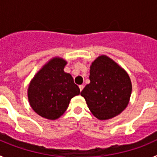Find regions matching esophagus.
Masks as SVG:
<instances>
[{"label":"esophagus","mask_w":157,"mask_h":157,"mask_svg":"<svg viewBox=\"0 0 157 157\" xmlns=\"http://www.w3.org/2000/svg\"><path fill=\"white\" fill-rule=\"evenodd\" d=\"M78 87H79L80 91H82V90H83V88H84V86H83V85H80Z\"/></svg>","instance_id":"1"}]
</instances>
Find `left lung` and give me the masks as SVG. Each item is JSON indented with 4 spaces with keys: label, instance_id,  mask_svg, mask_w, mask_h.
I'll list each match as a JSON object with an SVG mask.
<instances>
[{
    "label": "left lung",
    "instance_id": "left-lung-1",
    "mask_svg": "<svg viewBox=\"0 0 157 157\" xmlns=\"http://www.w3.org/2000/svg\"><path fill=\"white\" fill-rule=\"evenodd\" d=\"M90 84L81 92L89 109L98 120L112 119L127 108L132 85L128 74L120 65L102 55L92 63Z\"/></svg>",
    "mask_w": 157,
    "mask_h": 157
}]
</instances>
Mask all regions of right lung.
I'll return each mask as SVG.
<instances>
[{"label": "right lung", "mask_w": 157, "mask_h": 157, "mask_svg": "<svg viewBox=\"0 0 157 157\" xmlns=\"http://www.w3.org/2000/svg\"><path fill=\"white\" fill-rule=\"evenodd\" d=\"M67 61L54 57L42 67L30 82L27 95L33 110L48 120L62 116L70 101L80 90L69 73L63 71Z\"/></svg>", "instance_id": "add662e5"}]
</instances>
